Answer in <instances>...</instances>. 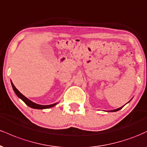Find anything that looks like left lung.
Wrapping results in <instances>:
<instances>
[{
  "instance_id": "8db88e82",
  "label": "left lung",
  "mask_w": 147,
  "mask_h": 147,
  "mask_svg": "<svg viewBox=\"0 0 147 147\" xmlns=\"http://www.w3.org/2000/svg\"><path fill=\"white\" fill-rule=\"evenodd\" d=\"M124 106H122V107H120V108H119V109H115V110H112V111H111L110 112H116V111H119V110H120L121 109H122L123 107H124Z\"/></svg>"
}]
</instances>
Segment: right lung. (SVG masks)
I'll use <instances>...</instances> for the list:
<instances>
[{
	"mask_svg": "<svg viewBox=\"0 0 147 147\" xmlns=\"http://www.w3.org/2000/svg\"><path fill=\"white\" fill-rule=\"evenodd\" d=\"M11 86H12L13 90H14V92L16 93V95H17L20 99H21L26 104V105H28L30 108H32V109H49V108L53 107V106H55L57 104V103H55V104H50V105H40V104H37L36 103L30 101L29 99H28L26 97H25L23 94H21V92L17 90V88H16V87L14 86V85L13 84V83L11 82Z\"/></svg>",
	"mask_w": 147,
	"mask_h": 147,
	"instance_id": "1",
	"label": "right lung"
}]
</instances>
